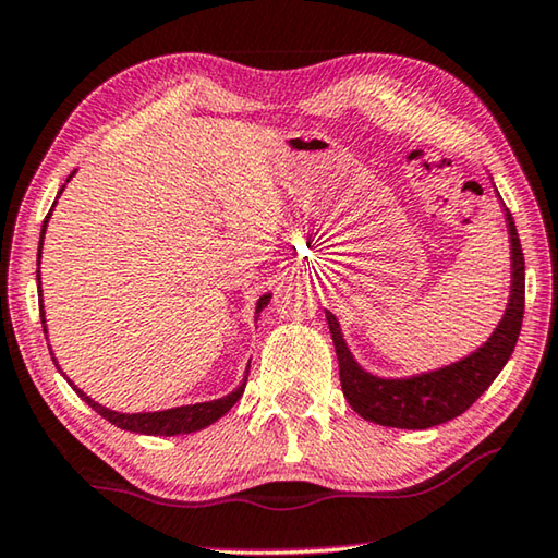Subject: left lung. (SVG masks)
<instances>
[{
    "mask_svg": "<svg viewBox=\"0 0 558 558\" xmlns=\"http://www.w3.org/2000/svg\"><path fill=\"white\" fill-rule=\"evenodd\" d=\"M507 229L509 241H512V295H509V305L489 342L458 364L430 374L411 376V379H379V376L366 374L354 362L342 332H339L337 317L327 313L344 399L362 418L379 423V426L409 430L440 426V423L465 413L497 379V374L502 372V366L514 352L524 317V253L509 209Z\"/></svg>",
    "mask_w": 558,
    "mask_h": 558,
    "instance_id": "obj_1",
    "label": "left lung"
}]
</instances>
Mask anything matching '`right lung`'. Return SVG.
<instances>
[{"label":"right lung","mask_w":558,"mask_h":558,"mask_svg":"<svg viewBox=\"0 0 558 558\" xmlns=\"http://www.w3.org/2000/svg\"><path fill=\"white\" fill-rule=\"evenodd\" d=\"M71 179V174H69ZM63 192V186H61ZM59 192V194H61ZM53 209V206H51ZM49 216L51 211L46 214L44 219V229H41V241H39V260H41V243H44V231H46V223H49ZM36 280H39V307H41V325H44V332H46V319H44V302H41V276L39 270H36ZM270 302V295H263L258 300V307H256V315L260 313L263 307H266ZM56 364V359H53ZM59 366V364H56ZM245 379H248V374H245ZM245 379L239 386V389L231 391L229 396H223V399H216V401H206V403H194V405H179V409H169V411H157V413H118V411H110V409H102L100 403H96L90 399V396L83 393L81 389H75V393L81 396L83 401H86L93 411L100 413L102 418L110 421L112 426H118L122 430H130V433H143V436H179V433H194V430H202L206 426H211L214 421H219L221 415H226L231 411V405L241 399L243 389H245Z\"/></svg>","instance_id":"1"}]
</instances>
